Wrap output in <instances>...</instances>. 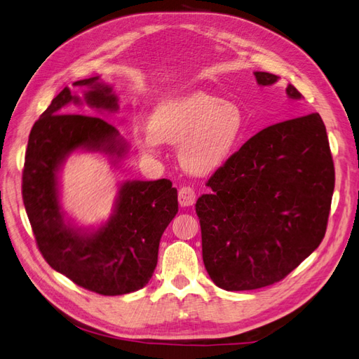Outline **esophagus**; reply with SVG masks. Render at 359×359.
Returning a JSON list of instances; mask_svg holds the SVG:
<instances>
[{
    "label": "esophagus",
    "mask_w": 359,
    "mask_h": 359,
    "mask_svg": "<svg viewBox=\"0 0 359 359\" xmlns=\"http://www.w3.org/2000/svg\"><path fill=\"white\" fill-rule=\"evenodd\" d=\"M178 202L181 206H191L196 202V191L191 187H181L178 191Z\"/></svg>",
    "instance_id": "obj_1"
}]
</instances>
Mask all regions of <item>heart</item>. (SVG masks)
I'll list each match as a JSON object with an SVG mask.
<instances>
[{
	"label": "heart",
	"instance_id": "obj_1",
	"mask_svg": "<svg viewBox=\"0 0 359 359\" xmlns=\"http://www.w3.org/2000/svg\"><path fill=\"white\" fill-rule=\"evenodd\" d=\"M244 130V114L236 103L190 91L157 103L148 128L135 132V140L147 156L157 154L161 142L180 145L182 168L193 175H210L232 156Z\"/></svg>",
	"mask_w": 359,
	"mask_h": 359
}]
</instances>
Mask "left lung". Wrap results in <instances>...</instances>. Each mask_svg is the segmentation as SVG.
Returning <instances> with one entry per match:
<instances>
[{
	"instance_id": "8db88e82",
	"label": "left lung",
	"mask_w": 359,
	"mask_h": 359,
	"mask_svg": "<svg viewBox=\"0 0 359 359\" xmlns=\"http://www.w3.org/2000/svg\"><path fill=\"white\" fill-rule=\"evenodd\" d=\"M259 85L278 76L255 72ZM289 99L301 93L287 85ZM335 173L319 114L260 130L226 160L196 202L202 257L224 290H253L283 280L322 243Z\"/></svg>"
}]
</instances>
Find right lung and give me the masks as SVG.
<instances>
[{"label": "right lung", "mask_w": 359, "mask_h": 359, "mask_svg": "<svg viewBox=\"0 0 359 359\" xmlns=\"http://www.w3.org/2000/svg\"><path fill=\"white\" fill-rule=\"evenodd\" d=\"M73 85L86 86L83 102L64 88L31 128L22 173V198L37 247L46 262L78 286L115 297L142 289L157 265L160 238L178 212V193L169 180L126 181L109 220L82 229L64 219L58 173L76 149L109 156L127 153L118 130L103 118L67 114L69 104L86 103L116 112L118 97L99 76Z\"/></svg>", "instance_id": "add662e5"}]
</instances>
